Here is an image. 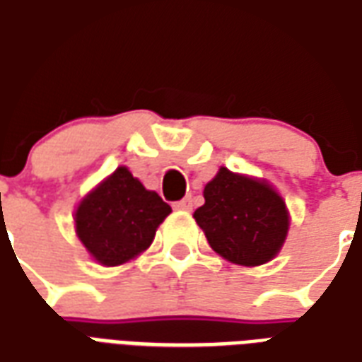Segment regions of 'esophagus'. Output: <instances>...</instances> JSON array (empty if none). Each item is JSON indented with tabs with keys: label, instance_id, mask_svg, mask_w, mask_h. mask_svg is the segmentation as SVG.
<instances>
[{
	"label": "esophagus",
	"instance_id": "obj_1",
	"mask_svg": "<svg viewBox=\"0 0 362 362\" xmlns=\"http://www.w3.org/2000/svg\"><path fill=\"white\" fill-rule=\"evenodd\" d=\"M192 197H184V199H180V202H176V204L173 205L174 209H178V211H189L192 209Z\"/></svg>",
	"mask_w": 362,
	"mask_h": 362
}]
</instances>
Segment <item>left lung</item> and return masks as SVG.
Returning <instances> with one entry per match:
<instances>
[{"instance_id": "obj_1", "label": "left lung", "mask_w": 362, "mask_h": 362, "mask_svg": "<svg viewBox=\"0 0 362 362\" xmlns=\"http://www.w3.org/2000/svg\"><path fill=\"white\" fill-rule=\"evenodd\" d=\"M196 209L213 250L238 266H262L279 252L288 230V213L266 182L221 168L204 189Z\"/></svg>"}]
</instances>
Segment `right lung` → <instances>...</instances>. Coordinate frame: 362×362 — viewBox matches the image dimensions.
Returning a JSON list of instances; mask_svg holds the SVG:
<instances>
[{"label": "right lung", "instance_id": "add662e5", "mask_svg": "<svg viewBox=\"0 0 362 362\" xmlns=\"http://www.w3.org/2000/svg\"><path fill=\"white\" fill-rule=\"evenodd\" d=\"M170 211L157 192L143 188L126 166H119L77 207L75 228L96 262L119 266L149 248Z\"/></svg>", "mask_w": 362, "mask_h": 362}]
</instances>
